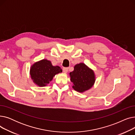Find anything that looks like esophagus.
Returning a JSON list of instances; mask_svg holds the SVG:
<instances>
[{
    "instance_id": "34e87169",
    "label": "esophagus",
    "mask_w": 135,
    "mask_h": 135,
    "mask_svg": "<svg viewBox=\"0 0 135 135\" xmlns=\"http://www.w3.org/2000/svg\"><path fill=\"white\" fill-rule=\"evenodd\" d=\"M63 70L64 73H66L68 70V67H64V68H63Z\"/></svg>"
}]
</instances>
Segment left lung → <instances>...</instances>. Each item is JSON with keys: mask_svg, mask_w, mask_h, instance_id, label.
Returning a JSON list of instances; mask_svg holds the SVG:
<instances>
[{"mask_svg": "<svg viewBox=\"0 0 135 135\" xmlns=\"http://www.w3.org/2000/svg\"><path fill=\"white\" fill-rule=\"evenodd\" d=\"M69 76L73 83L72 88L79 93L89 90L95 82L94 72L83 63L76 64L73 71L69 73Z\"/></svg>", "mask_w": 135, "mask_h": 135, "instance_id": "8db88e82", "label": "left lung"}]
</instances>
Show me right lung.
<instances>
[{
    "mask_svg": "<svg viewBox=\"0 0 135 135\" xmlns=\"http://www.w3.org/2000/svg\"><path fill=\"white\" fill-rule=\"evenodd\" d=\"M62 72L59 66H53L51 61L43 59L31 66L30 75L33 83L40 87L46 86L56 74Z\"/></svg>",
    "mask_w": 135,
    "mask_h": 135,
    "instance_id": "1",
    "label": "right lung"
}]
</instances>
